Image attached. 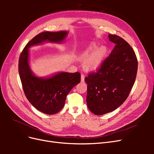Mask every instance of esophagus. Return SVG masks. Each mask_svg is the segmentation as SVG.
<instances>
[{
    "label": "esophagus",
    "instance_id": "34e87169",
    "mask_svg": "<svg viewBox=\"0 0 154 154\" xmlns=\"http://www.w3.org/2000/svg\"><path fill=\"white\" fill-rule=\"evenodd\" d=\"M81 82H85V76L83 75V74H82V75H81Z\"/></svg>",
    "mask_w": 154,
    "mask_h": 154
}]
</instances>
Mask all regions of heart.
<instances>
[{
    "label": "heart",
    "instance_id": "b5f03b06",
    "mask_svg": "<svg viewBox=\"0 0 154 154\" xmlns=\"http://www.w3.org/2000/svg\"><path fill=\"white\" fill-rule=\"evenodd\" d=\"M96 44H91L80 55L82 61H85L84 67L88 71H94L101 66L105 58L106 51L104 47L96 49Z\"/></svg>",
    "mask_w": 154,
    "mask_h": 154
}]
</instances>
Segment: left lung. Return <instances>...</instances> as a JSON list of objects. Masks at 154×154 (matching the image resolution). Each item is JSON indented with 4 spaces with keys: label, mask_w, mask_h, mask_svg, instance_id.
I'll use <instances>...</instances> for the list:
<instances>
[{
    "label": "left lung",
    "mask_w": 154,
    "mask_h": 154,
    "mask_svg": "<svg viewBox=\"0 0 154 154\" xmlns=\"http://www.w3.org/2000/svg\"><path fill=\"white\" fill-rule=\"evenodd\" d=\"M115 47L96 72L85 78L87 84V103L96 115L118 109L127 100L134 84L137 60L134 51L122 37L109 35Z\"/></svg>",
    "instance_id": "left-lung-1"
}]
</instances>
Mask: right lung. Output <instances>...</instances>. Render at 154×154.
Listing matches in <instances>:
<instances>
[{
	"instance_id": "1",
	"label": "right lung",
	"mask_w": 154,
	"mask_h": 154,
	"mask_svg": "<svg viewBox=\"0 0 154 154\" xmlns=\"http://www.w3.org/2000/svg\"><path fill=\"white\" fill-rule=\"evenodd\" d=\"M67 31L42 32L30 40L22 51L18 60V72L27 99L37 110L46 114H54L61 110L66 96L81 81V74L61 72L50 78L36 77L29 65V48L44 42L61 43Z\"/></svg>"
}]
</instances>
